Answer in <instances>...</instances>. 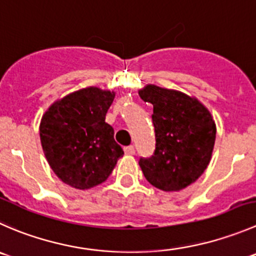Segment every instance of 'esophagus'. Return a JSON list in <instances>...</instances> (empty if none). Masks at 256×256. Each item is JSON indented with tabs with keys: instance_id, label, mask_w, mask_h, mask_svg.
<instances>
[{
	"instance_id": "1",
	"label": "esophagus",
	"mask_w": 256,
	"mask_h": 256,
	"mask_svg": "<svg viewBox=\"0 0 256 256\" xmlns=\"http://www.w3.org/2000/svg\"><path fill=\"white\" fill-rule=\"evenodd\" d=\"M124 153L127 154V156H133L134 153H136V148H134L133 146H128L124 148Z\"/></svg>"
}]
</instances>
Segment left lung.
<instances>
[{
  "mask_svg": "<svg viewBox=\"0 0 256 256\" xmlns=\"http://www.w3.org/2000/svg\"><path fill=\"white\" fill-rule=\"evenodd\" d=\"M153 104L156 149L140 156L146 180L164 192H178L196 180L208 166L216 128L209 110L196 98L148 84L139 90Z\"/></svg>",
  "mask_w": 256,
  "mask_h": 256,
  "instance_id": "left-lung-1",
  "label": "left lung"
}]
</instances>
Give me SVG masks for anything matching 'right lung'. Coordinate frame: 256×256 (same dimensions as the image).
Masks as SVG:
<instances>
[{
    "label": "right lung",
    "mask_w": 256,
    "mask_h": 256,
    "mask_svg": "<svg viewBox=\"0 0 256 256\" xmlns=\"http://www.w3.org/2000/svg\"><path fill=\"white\" fill-rule=\"evenodd\" d=\"M114 93L84 88L53 103L43 114L40 136L44 156L56 176L76 189H90L107 180L122 146L106 114Z\"/></svg>",
    "instance_id": "add662e5"
}]
</instances>
